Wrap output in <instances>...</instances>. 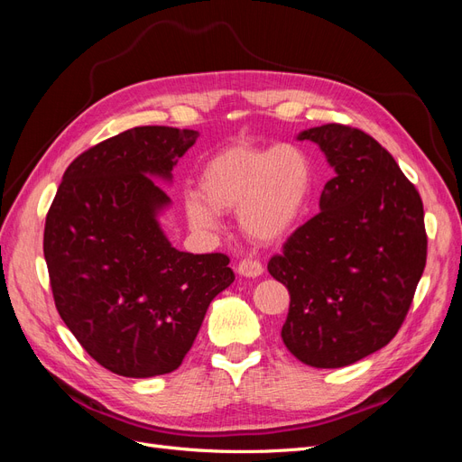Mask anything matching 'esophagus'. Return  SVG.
<instances>
[{"instance_id":"34e87169","label":"esophagus","mask_w":462,"mask_h":462,"mask_svg":"<svg viewBox=\"0 0 462 462\" xmlns=\"http://www.w3.org/2000/svg\"><path fill=\"white\" fill-rule=\"evenodd\" d=\"M236 272L243 277H258L263 273V265L258 260H243L236 265Z\"/></svg>"}]
</instances>
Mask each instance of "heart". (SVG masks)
I'll return each instance as SVG.
<instances>
[{
  "label": "heart",
  "instance_id": "obj_1",
  "mask_svg": "<svg viewBox=\"0 0 462 462\" xmlns=\"http://www.w3.org/2000/svg\"><path fill=\"white\" fill-rule=\"evenodd\" d=\"M199 193L185 197L190 226L219 227V212L239 208V226L250 241L272 245L302 217L312 194V167L292 146L233 144L209 156L199 173Z\"/></svg>",
  "mask_w": 462,
  "mask_h": 462
}]
</instances>
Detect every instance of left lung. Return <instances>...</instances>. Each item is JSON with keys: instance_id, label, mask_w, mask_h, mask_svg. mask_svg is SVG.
Wrapping results in <instances>:
<instances>
[{"instance_id": "obj_1", "label": "left lung", "mask_w": 462, "mask_h": 462, "mask_svg": "<svg viewBox=\"0 0 462 462\" xmlns=\"http://www.w3.org/2000/svg\"><path fill=\"white\" fill-rule=\"evenodd\" d=\"M335 177L319 214L292 233L268 272L291 295L285 346L314 368H341L380 351L407 316L426 265L422 199L382 144L346 125L299 133Z\"/></svg>"}]
</instances>
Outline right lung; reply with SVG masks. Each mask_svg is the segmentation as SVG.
<instances>
[{
  "label": "right lung",
  "mask_w": 462,
  "mask_h": 462,
  "mask_svg": "<svg viewBox=\"0 0 462 462\" xmlns=\"http://www.w3.org/2000/svg\"><path fill=\"white\" fill-rule=\"evenodd\" d=\"M199 131L134 127L67 167L46 216L55 309L82 348L125 377L177 370L206 310L233 282L226 254L171 246L160 216L179 158Z\"/></svg>",
  "instance_id": "right-lung-1"
}]
</instances>
